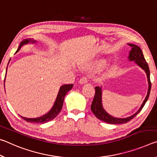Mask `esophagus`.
I'll return each mask as SVG.
<instances>
[{
  "label": "esophagus",
  "instance_id": "1",
  "mask_svg": "<svg viewBox=\"0 0 157 157\" xmlns=\"http://www.w3.org/2000/svg\"><path fill=\"white\" fill-rule=\"evenodd\" d=\"M87 81H88V78H87L86 76H83L82 77V78L79 80V83L81 85H84L87 83Z\"/></svg>",
  "mask_w": 157,
  "mask_h": 157
}]
</instances>
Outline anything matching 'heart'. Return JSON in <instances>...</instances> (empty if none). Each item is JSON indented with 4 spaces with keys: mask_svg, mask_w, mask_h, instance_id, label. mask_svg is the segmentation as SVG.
Here are the masks:
<instances>
[{
    "mask_svg": "<svg viewBox=\"0 0 157 157\" xmlns=\"http://www.w3.org/2000/svg\"><path fill=\"white\" fill-rule=\"evenodd\" d=\"M101 61H100V60H99V61H97V62H96V64H97V65H101Z\"/></svg>",
    "mask_w": 157,
    "mask_h": 157,
    "instance_id": "heart-1",
    "label": "heart"
}]
</instances>
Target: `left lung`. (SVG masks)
Wrapping results in <instances>:
<instances>
[{"label":"left lung","instance_id":"left-lung-1","mask_svg":"<svg viewBox=\"0 0 157 157\" xmlns=\"http://www.w3.org/2000/svg\"><path fill=\"white\" fill-rule=\"evenodd\" d=\"M128 45L130 46L131 48H132V49L129 51V56H128L129 60L134 61L138 66H139L140 68H142L145 71L146 75H147L148 82L147 93L145 99H144L143 104H141L140 107L137 110V112H136L134 114L131 115L129 117L119 118L111 116L104 110L102 105V88L101 87H95V94H94L93 101H92L91 105V110L98 119L106 123H109V124H123V123H127L130 121V120H132L138 113L140 112L143 106H145L146 101H147L149 96H150L151 90V81L150 78V73L147 62H146L143 54V51H141L140 48L138 47L137 45L129 43L128 44Z\"/></svg>","mask_w":157,"mask_h":157}]
</instances>
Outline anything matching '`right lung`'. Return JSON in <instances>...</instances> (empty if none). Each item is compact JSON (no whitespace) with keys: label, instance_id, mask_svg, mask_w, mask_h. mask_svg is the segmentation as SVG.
Instances as JSON below:
<instances>
[{"label":"right lung","instance_id":"obj_1","mask_svg":"<svg viewBox=\"0 0 157 157\" xmlns=\"http://www.w3.org/2000/svg\"><path fill=\"white\" fill-rule=\"evenodd\" d=\"M36 42H36L35 40L30 39H30H25L24 40H23L22 42L20 43L19 47L18 48V49L15 53H17L18 51L21 49V48L23 46L28 44L29 43L33 44ZM6 73H7V69H6ZM5 80H6V77H5ZM72 88H73V84L63 85V86H60V90H59V92L58 93L57 97H56V99L54 102V104H53V107L51 108V109L49 110V111H48L47 113H46L45 115H44L41 117H35V118H28L23 116H21V117L23 119L25 120L26 122H32V123L36 122V123H42V124H43V123H46L48 121H51V120L54 119V118L59 114V113L60 112L62 108H63V102H64L65 97L67 94V93L69 90H71Z\"/></svg>","mask_w":157,"mask_h":157}]
</instances>
